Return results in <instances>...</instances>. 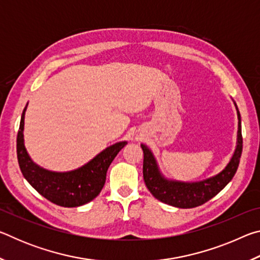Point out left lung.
I'll list each match as a JSON object with an SVG mask.
<instances>
[{
    "mask_svg": "<svg viewBox=\"0 0 260 260\" xmlns=\"http://www.w3.org/2000/svg\"><path fill=\"white\" fill-rule=\"evenodd\" d=\"M234 102V101H233ZM237 111V139L235 151L225 166L219 173L208 179L200 181H179V180L167 179L158 166V162L151 149L146 144H141L143 150V179L146 186L153 197L162 203L175 206L180 209H191L206 203L217 195L232 181L237 167L240 164L242 155V131H241V114L237 105L234 102Z\"/></svg>",
    "mask_w": 260,
    "mask_h": 260,
    "instance_id": "left-lung-1",
    "label": "left lung"
}]
</instances>
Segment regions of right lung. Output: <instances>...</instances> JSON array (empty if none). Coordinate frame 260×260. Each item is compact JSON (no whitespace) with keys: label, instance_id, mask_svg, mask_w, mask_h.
Masks as SVG:
<instances>
[{"label":"right lung","instance_id":"1","mask_svg":"<svg viewBox=\"0 0 260 260\" xmlns=\"http://www.w3.org/2000/svg\"><path fill=\"white\" fill-rule=\"evenodd\" d=\"M26 109L27 104L21 114L17 135V157L24 178L40 195L54 204L64 208H76L89 203L102 190L109 166L118 152L126 146V141L105 148L93 159L76 170L56 172L43 169L33 161L26 150L24 141Z\"/></svg>","mask_w":260,"mask_h":260}]
</instances>
